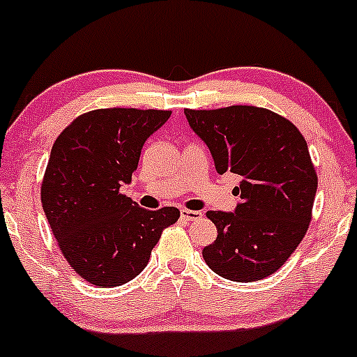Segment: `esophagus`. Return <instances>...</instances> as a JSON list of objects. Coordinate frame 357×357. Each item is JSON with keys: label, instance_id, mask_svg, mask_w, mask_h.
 Instances as JSON below:
<instances>
[{"label": "esophagus", "instance_id": "34e87169", "mask_svg": "<svg viewBox=\"0 0 357 357\" xmlns=\"http://www.w3.org/2000/svg\"><path fill=\"white\" fill-rule=\"evenodd\" d=\"M201 216H203V213L194 211V209H182L180 211V218L185 220V222H194V220L201 218Z\"/></svg>", "mask_w": 357, "mask_h": 357}]
</instances>
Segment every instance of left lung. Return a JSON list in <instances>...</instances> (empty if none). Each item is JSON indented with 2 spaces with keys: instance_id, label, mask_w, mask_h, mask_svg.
Returning a JSON list of instances; mask_svg holds the SVG:
<instances>
[{
  "instance_id": "1",
  "label": "left lung",
  "mask_w": 357,
  "mask_h": 357,
  "mask_svg": "<svg viewBox=\"0 0 357 357\" xmlns=\"http://www.w3.org/2000/svg\"><path fill=\"white\" fill-rule=\"evenodd\" d=\"M215 168L241 175L235 213L208 211L218 230L203 258L220 277L255 282L290 258L310 227L318 175L292 122L258 106L185 109Z\"/></svg>"
}]
</instances>
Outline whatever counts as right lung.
Listing matches in <instances>:
<instances>
[{"mask_svg": "<svg viewBox=\"0 0 357 357\" xmlns=\"http://www.w3.org/2000/svg\"><path fill=\"white\" fill-rule=\"evenodd\" d=\"M172 112L101 108L77 116L58 135L41 183V203L61 255L98 287H116L148 264L174 206L149 211L120 192L132 180L146 139Z\"/></svg>", "mask_w": 357, "mask_h": 357, "instance_id": "obj_1", "label": "right lung"}]
</instances>
